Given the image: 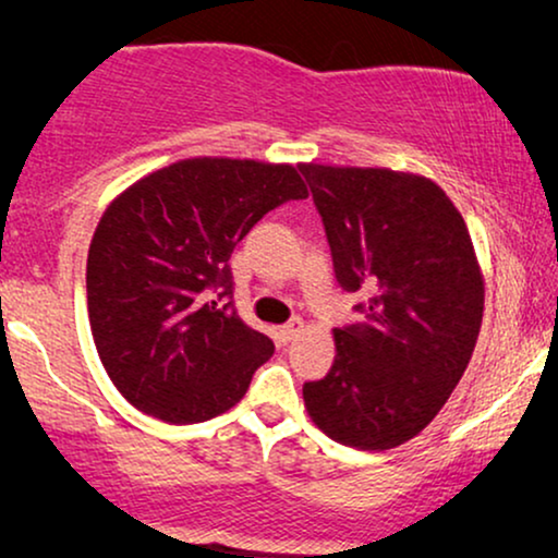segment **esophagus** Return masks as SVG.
Masks as SVG:
<instances>
[{
  "label": "esophagus",
  "instance_id": "34e87169",
  "mask_svg": "<svg viewBox=\"0 0 558 558\" xmlns=\"http://www.w3.org/2000/svg\"><path fill=\"white\" fill-rule=\"evenodd\" d=\"M302 327H304V323L302 319H292V323H287L284 327H279V338H281V342H292L296 335L302 332Z\"/></svg>",
  "mask_w": 558,
  "mask_h": 558
}]
</instances>
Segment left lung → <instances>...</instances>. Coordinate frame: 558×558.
<instances>
[{
  "label": "left lung",
  "mask_w": 558,
  "mask_h": 558,
  "mask_svg": "<svg viewBox=\"0 0 558 558\" xmlns=\"http://www.w3.org/2000/svg\"><path fill=\"white\" fill-rule=\"evenodd\" d=\"M338 284L365 296V323L335 327V363L304 384L312 422L355 449L414 439L475 350L485 281L468 226L429 178L386 167L300 165Z\"/></svg>",
  "instance_id": "left-lung-1"
}]
</instances>
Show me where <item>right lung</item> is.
Here are the masks:
<instances>
[{
  "instance_id": "1",
  "label": "right lung",
  "mask_w": 558,
  "mask_h": 558,
  "mask_svg": "<svg viewBox=\"0 0 558 558\" xmlns=\"http://www.w3.org/2000/svg\"><path fill=\"white\" fill-rule=\"evenodd\" d=\"M307 197L292 165L193 157L136 180L98 220L86 292L121 396L167 424L235 407L274 342L239 317L228 266L266 213Z\"/></svg>"
}]
</instances>
